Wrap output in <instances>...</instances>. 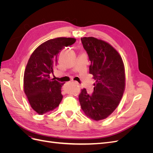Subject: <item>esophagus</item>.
I'll list each match as a JSON object with an SVG mask.
<instances>
[{
  "instance_id": "esophagus-1",
  "label": "esophagus",
  "mask_w": 153,
  "mask_h": 153,
  "mask_svg": "<svg viewBox=\"0 0 153 153\" xmlns=\"http://www.w3.org/2000/svg\"><path fill=\"white\" fill-rule=\"evenodd\" d=\"M74 83H75V84H76V85H78H78H79V86H80V84H78V82H74Z\"/></svg>"
}]
</instances>
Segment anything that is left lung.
I'll return each instance as SVG.
<instances>
[{"label":"left lung","mask_w":153,"mask_h":153,"mask_svg":"<svg viewBox=\"0 0 153 153\" xmlns=\"http://www.w3.org/2000/svg\"><path fill=\"white\" fill-rule=\"evenodd\" d=\"M81 41L91 61L89 73L96 82L93 93L89 95L83 89L78 100L87 116L98 121L107 118L120 103L126 85L124 65L108 43L94 37H84Z\"/></svg>","instance_id":"1"}]
</instances>
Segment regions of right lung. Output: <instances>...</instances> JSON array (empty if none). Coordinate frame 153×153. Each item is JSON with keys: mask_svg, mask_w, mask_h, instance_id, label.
<instances>
[{"mask_svg": "<svg viewBox=\"0 0 153 153\" xmlns=\"http://www.w3.org/2000/svg\"><path fill=\"white\" fill-rule=\"evenodd\" d=\"M75 41L73 38L49 39L30 55L24 72V89L32 108L39 115L53 110L62 101L64 83L51 79L50 75L56 66L59 53Z\"/></svg>", "mask_w": 153, "mask_h": 153, "instance_id": "1", "label": "right lung"}]
</instances>
